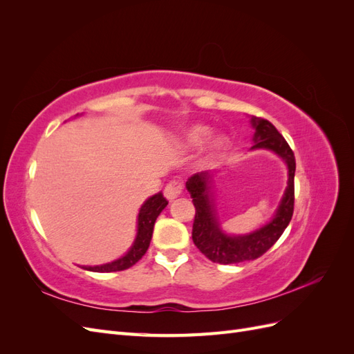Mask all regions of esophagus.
<instances>
[{
	"mask_svg": "<svg viewBox=\"0 0 354 354\" xmlns=\"http://www.w3.org/2000/svg\"><path fill=\"white\" fill-rule=\"evenodd\" d=\"M185 192V186L181 181L178 180H171L169 183L165 186V190H164V195L168 201H173L176 198H178L180 195H183Z\"/></svg>",
	"mask_w": 354,
	"mask_h": 354,
	"instance_id": "34e87169",
	"label": "esophagus"
}]
</instances>
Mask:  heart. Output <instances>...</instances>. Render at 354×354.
<instances>
[{
    "instance_id": "1",
    "label": "heart",
    "mask_w": 354,
    "mask_h": 354,
    "mask_svg": "<svg viewBox=\"0 0 354 354\" xmlns=\"http://www.w3.org/2000/svg\"><path fill=\"white\" fill-rule=\"evenodd\" d=\"M211 128L205 125H195L192 127L190 130L186 131L185 134V145L189 147H196L205 143L208 138L211 137ZM226 138L224 137H216L214 140H211L208 149H207V159L212 160L220 156V153L226 149Z\"/></svg>"
}]
</instances>
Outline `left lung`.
Here are the masks:
<instances>
[{
	"label": "left lung",
	"mask_w": 354,
	"mask_h": 354,
	"mask_svg": "<svg viewBox=\"0 0 354 354\" xmlns=\"http://www.w3.org/2000/svg\"><path fill=\"white\" fill-rule=\"evenodd\" d=\"M251 122L255 128L254 146L251 149H269L285 160L288 167V186L279 207L269 223L248 234L229 236L220 229L217 209L211 198L214 174L209 171H202L186 181V189L196 209L192 239L198 250L212 263L236 264L259 259L282 236L292 218L295 176V156L292 149L272 122L255 116L251 118Z\"/></svg>",
	"instance_id": "left-lung-1"
}]
</instances>
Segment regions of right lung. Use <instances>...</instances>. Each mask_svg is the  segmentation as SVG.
Listing matches in <instances>:
<instances>
[{"mask_svg": "<svg viewBox=\"0 0 354 354\" xmlns=\"http://www.w3.org/2000/svg\"><path fill=\"white\" fill-rule=\"evenodd\" d=\"M168 205V201L164 195L156 194L149 198L138 211V220H137V236L130 248L124 257L118 259L112 263L102 264V266H82V269L90 272H99V273H109V272H121L125 269H130L142 257L146 254L149 245H151L153 226L158 216L165 207Z\"/></svg>", "mask_w": 354, "mask_h": 354, "instance_id": "add662e5", "label": "right lung"}]
</instances>
